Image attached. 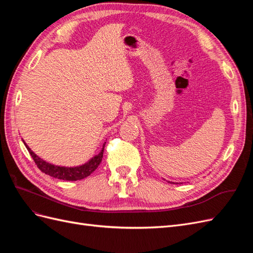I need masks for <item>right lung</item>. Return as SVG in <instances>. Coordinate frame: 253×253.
<instances>
[{
    "mask_svg": "<svg viewBox=\"0 0 253 253\" xmlns=\"http://www.w3.org/2000/svg\"><path fill=\"white\" fill-rule=\"evenodd\" d=\"M23 142H24V140H23ZM24 144L27 148L29 154L32 155L35 164L43 173L47 174L49 176H52V177L58 178V179L70 180V181L80 180V179L85 178L97 169L98 166L101 164V160L103 157L104 145H105V143H104L100 153L91 158L88 163L84 164L82 166H79V167L67 168V167H59V166H55V165H51L49 163H46L45 160L41 159L39 156H37L35 153L28 148V145L25 142H24Z\"/></svg>",
    "mask_w": 253,
    "mask_h": 253,
    "instance_id": "add662e5",
    "label": "right lung"
}]
</instances>
